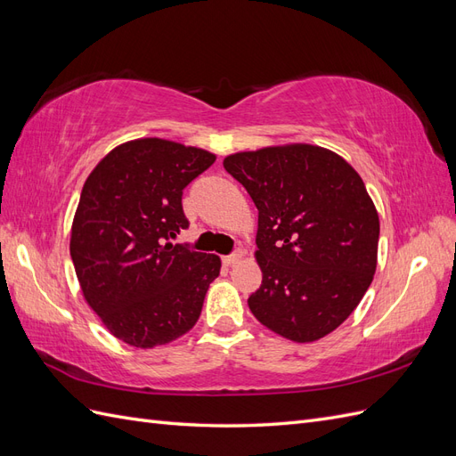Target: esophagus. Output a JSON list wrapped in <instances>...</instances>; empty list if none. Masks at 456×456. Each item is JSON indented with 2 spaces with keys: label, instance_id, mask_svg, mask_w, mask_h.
Returning a JSON list of instances; mask_svg holds the SVG:
<instances>
[{
  "label": "esophagus",
  "instance_id": "obj_1",
  "mask_svg": "<svg viewBox=\"0 0 456 456\" xmlns=\"http://www.w3.org/2000/svg\"><path fill=\"white\" fill-rule=\"evenodd\" d=\"M243 251L241 249H236L233 253H230V255H226V256H223V262L226 266H232V265H238V262L243 258Z\"/></svg>",
  "mask_w": 456,
  "mask_h": 456
}]
</instances>
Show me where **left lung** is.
Wrapping results in <instances>:
<instances>
[{
  "label": "left lung",
  "instance_id": "left-lung-1",
  "mask_svg": "<svg viewBox=\"0 0 456 456\" xmlns=\"http://www.w3.org/2000/svg\"><path fill=\"white\" fill-rule=\"evenodd\" d=\"M223 165L258 209L262 285L249 310L289 340L329 335L360 305L377 270L380 224L362 176L312 144L240 151Z\"/></svg>",
  "mask_w": 456,
  "mask_h": 456
}]
</instances>
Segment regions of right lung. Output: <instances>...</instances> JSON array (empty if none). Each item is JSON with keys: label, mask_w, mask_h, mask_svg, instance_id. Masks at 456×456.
Listing matches in <instances>:
<instances>
[{"label": "right lung", "mask_w": 456, "mask_h": 456, "mask_svg": "<svg viewBox=\"0 0 456 456\" xmlns=\"http://www.w3.org/2000/svg\"><path fill=\"white\" fill-rule=\"evenodd\" d=\"M215 154L163 139L114 148L81 190L70 255L87 305L134 348L167 344L196 325L220 258L173 245L188 228L183 190Z\"/></svg>", "instance_id": "right-lung-1"}]
</instances>
